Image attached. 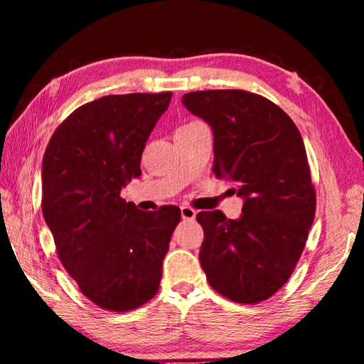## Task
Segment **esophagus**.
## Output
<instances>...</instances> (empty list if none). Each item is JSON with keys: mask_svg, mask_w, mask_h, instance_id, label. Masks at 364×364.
<instances>
[{"mask_svg": "<svg viewBox=\"0 0 364 364\" xmlns=\"http://www.w3.org/2000/svg\"><path fill=\"white\" fill-rule=\"evenodd\" d=\"M181 217H183V220L193 221L196 218V210L191 207H181Z\"/></svg>", "mask_w": 364, "mask_h": 364, "instance_id": "obj_1", "label": "esophagus"}]
</instances>
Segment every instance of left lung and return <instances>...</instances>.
Here are the masks:
<instances>
[{"label": "left lung", "instance_id": "8db88e82", "mask_svg": "<svg viewBox=\"0 0 364 364\" xmlns=\"http://www.w3.org/2000/svg\"><path fill=\"white\" fill-rule=\"evenodd\" d=\"M183 104L212 127L215 175L244 197L239 220L197 213L202 269L223 297L260 304L291 278L315 220L304 139L284 110L250 91H193Z\"/></svg>", "mask_w": 364, "mask_h": 364}]
</instances>
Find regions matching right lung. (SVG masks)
Wrapping results in <instances>:
<instances>
[{
    "instance_id": "add662e5",
    "label": "right lung",
    "mask_w": 364,
    "mask_h": 364,
    "mask_svg": "<svg viewBox=\"0 0 364 364\" xmlns=\"http://www.w3.org/2000/svg\"><path fill=\"white\" fill-rule=\"evenodd\" d=\"M171 93L110 95L83 104L53 133L43 157L41 210L58 257L86 299L130 311L157 294L181 210L141 212L120 191Z\"/></svg>"
}]
</instances>
